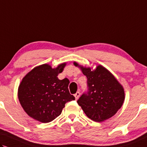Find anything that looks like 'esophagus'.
<instances>
[{"label":"esophagus","mask_w":147,"mask_h":147,"mask_svg":"<svg viewBox=\"0 0 147 147\" xmlns=\"http://www.w3.org/2000/svg\"><path fill=\"white\" fill-rule=\"evenodd\" d=\"M80 92H77L75 94V95H74V96H75V98H76V99H78L79 98V97H80Z\"/></svg>","instance_id":"esophagus-1"}]
</instances>
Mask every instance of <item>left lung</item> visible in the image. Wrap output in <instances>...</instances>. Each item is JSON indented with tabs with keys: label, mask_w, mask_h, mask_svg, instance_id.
<instances>
[{
	"label": "left lung",
	"mask_w": 147,
	"mask_h": 147,
	"mask_svg": "<svg viewBox=\"0 0 147 147\" xmlns=\"http://www.w3.org/2000/svg\"><path fill=\"white\" fill-rule=\"evenodd\" d=\"M74 65L79 66L76 62ZM79 67L87 78V91L80 96L77 103L91 120L101 122L110 119L123 104V88L109 71L101 65L94 71Z\"/></svg>",
	"instance_id": "left-lung-1"
}]
</instances>
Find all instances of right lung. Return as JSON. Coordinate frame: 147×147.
Here are the masks:
<instances>
[{
	"label": "right lung",
	"mask_w": 147,
	"mask_h": 147,
	"mask_svg": "<svg viewBox=\"0 0 147 147\" xmlns=\"http://www.w3.org/2000/svg\"><path fill=\"white\" fill-rule=\"evenodd\" d=\"M65 63L52 69L48 64L36 67L24 78L18 99L24 111L35 120L49 123L61 114L68 101L75 100L68 89L69 80H59Z\"/></svg>",
	"instance_id": "right-lung-1"
}]
</instances>
